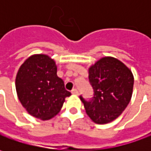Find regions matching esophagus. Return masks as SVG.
<instances>
[{
    "label": "esophagus",
    "instance_id": "obj_1",
    "mask_svg": "<svg viewBox=\"0 0 151 151\" xmlns=\"http://www.w3.org/2000/svg\"><path fill=\"white\" fill-rule=\"evenodd\" d=\"M71 93L74 94V95H78L79 94V91L77 89H76V88H74L72 91H71Z\"/></svg>",
    "mask_w": 151,
    "mask_h": 151
}]
</instances>
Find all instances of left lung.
I'll list each match as a JSON object with an SVG mask.
<instances>
[{
	"label": "left lung",
	"instance_id": "obj_1",
	"mask_svg": "<svg viewBox=\"0 0 151 151\" xmlns=\"http://www.w3.org/2000/svg\"><path fill=\"white\" fill-rule=\"evenodd\" d=\"M89 81L93 97L80 99L86 112L96 124L113 121L124 111L133 93L134 76L123 62L113 57H103L89 68Z\"/></svg>",
	"mask_w": 151,
	"mask_h": 151
}]
</instances>
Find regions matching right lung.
<instances>
[{
	"instance_id": "add662e5",
	"label": "right lung",
	"mask_w": 151,
	"mask_h": 151,
	"mask_svg": "<svg viewBox=\"0 0 151 151\" xmlns=\"http://www.w3.org/2000/svg\"><path fill=\"white\" fill-rule=\"evenodd\" d=\"M16 90L27 113L42 120L55 117L65 97L71 95L57 76L55 60L46 55H32L21 65L16 77Z\"/></svg>"
}]
</instances>
